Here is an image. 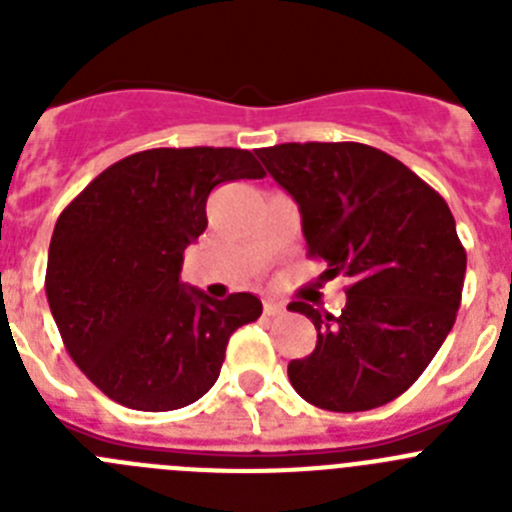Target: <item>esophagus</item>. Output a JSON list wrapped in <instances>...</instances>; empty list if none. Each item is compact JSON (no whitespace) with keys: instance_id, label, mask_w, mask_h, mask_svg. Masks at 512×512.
I'll return each mask as SVG.
<instances>
[{"instance_id":"1","label":"esophagus","mask_w":512,"mask_h":512,"mask_svg":"<svg viewBox=\"0 0 512 512\" xmlns=\"http://www.w3.org/2000/svg\"><path fill=\"white\" fill-rule=\"evenodd\" d=\"M264 312L274 318V315H282L284 305H282V302H277V300H264Z\"/></svg>"}]
</instances>
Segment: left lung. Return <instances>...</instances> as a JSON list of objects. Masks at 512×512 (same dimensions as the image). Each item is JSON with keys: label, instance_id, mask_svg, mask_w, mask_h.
<instances>
[{"label": "left lung", "instance_id": "obj_1", "mask_svg": "<svg viewBox=\"0 0 512 512\" xmlns=\"http://www.w3.org/2000/svg\"><path fill=\"white\" fill-rule=\"evenodd\" d=\"M259 158L300 205L320 279H348L341 315L289 305L318 330L315 351L289 361V382L333 413L387 405L431 364L461 305L467 251L449 205L364 143H282Z\"/></svg>", "mask_w": 512, "mask_h": 512}]
</instances>
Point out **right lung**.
<instances>
[{"label": "right lung", "mask_w": 512, "mask_h": 512, "mask_svg": "<svg viewBox=\"0 0 512 512\" xmlns=\"http://www.w3.org/2000/svg\"><path fill=\"white\" fill-rule=\"evenodd\" d=\"M264 174L243 148H151L104 169L61 212L45 295L69 356L110 400L164 413L217 382L230 336L259 320L261 302L184 289V248L205 233L212 189Z\"/></svg>", "instance_id": "1"}]
</instances>
